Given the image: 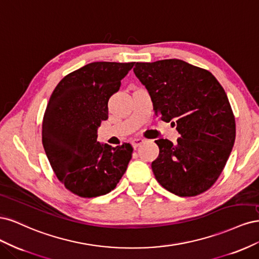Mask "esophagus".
Returning a JSON list of instances; mask_svg holds the SVG:
<instances>
[{
  "label": "esophagus",
  "instance_id": "obj_1",
  "mask_svg": "<svg viewBox=\"0 0 259 259\" xmlns=\"http://www.w3.org/2000/svg\"><path fill=\"white\" fill-rule=\"evenodd\" d=\"M144 142H145V140L143 138H134L132 140V146L134 148H137V147L142 145Z\"/></svg>",
  "mask_w": 259,
  "mask_h": 259
}]
</instances>
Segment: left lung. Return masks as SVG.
Segmentation results:
<instances>
[{
	"instance_id": "left-lung-1",
	"label": "left lung",
	"mask_w": 259,
	"mask_h": 259,
	"mask_svg": "<svg viewBox=\"0 0 259 259\" xmlns=\"http://www.w3.org/2000/svg\"><path fill=\"white\" fill-rule=\"evenodd\" d=\"M134 73L147 89L153 110L176 126L173 144L159 138L151 164L159 184L178 197H194L214 185L236 139L228 97L207 70L180 59L136 62Z\"/></svg>"
}]
</instances>
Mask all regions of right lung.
<instances>
[{
    "label": "right lung",
    "instance_id": "right-lung-1",
    "mask_svg": "<svg viewBox=\"0 0 259 259\" xmlns=\"http://www.w3.org/2000/svg\"><path fill=\"white\" fill-rule=\"evenodd\" d=\"M134 62L95 61L69 73L55 88L42 124V143L57 178L83 198L104 195L120 182L133 148L97 142L108 100Z\"/></svg>",
    "mask_w": 259,
    "mask_h": 259
}]
</instances>
